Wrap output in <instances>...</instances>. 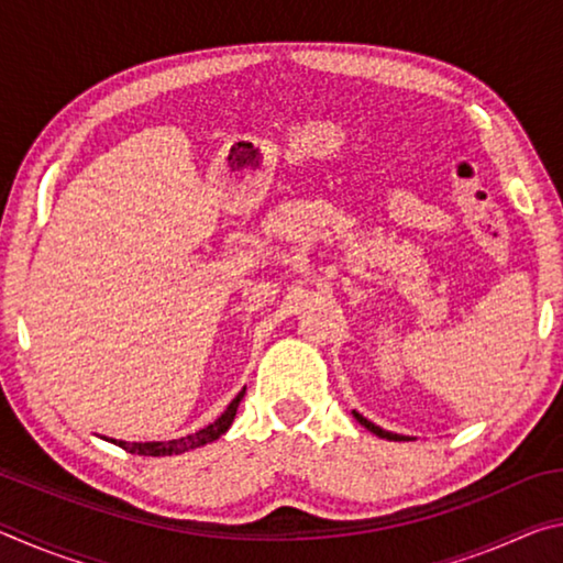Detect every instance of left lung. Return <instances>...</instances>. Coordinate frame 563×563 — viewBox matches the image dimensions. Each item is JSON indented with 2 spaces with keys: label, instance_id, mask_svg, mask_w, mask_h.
I'll use <instances>...</instances> for the list:
<instances>
[{
  "label": "left lung",
  "instance_id": "8db88e82",
  "mask_svg": "<svg viewBox=\"0 0 563 563\" xmlns=\"http://www.w3.org/2000/svg\"><path fill=\"white\" fill-rule=\"evenodd\" d=\"M352 415H355V419H357V422H360L362 427H367V430H369V432H373V434H377V437H383V440H389V442H407V437H402V434H395V432H387V430H383V427H377V424H373V422H369V419H365V417H362L360 412H352Z\"/></svg>",
  "mask_w": 563,
  "mask_h": 563
}]
</instances>
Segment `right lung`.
Masks as SVG:
<instances>
[{
	"label": "right lung",
	"mask_w": 563,
	"mask_h": 563,
	"mask_svg": "<svg viewBox=\"0 0 563 563\" xmlns=\"http://www.w3.org/2000/svg\"><path fill=\"white\" fill-rule=\"evenodd\" d=\"M243 395H245V387L235 395L233 402L225 407V412L218 417L213 424H208V427H203V430H198L194 434L180 437V440H168V442H123V440H111V442L119 444L121 450H126L131 454H141V456H170V454L190 452V450H196V446H203L208 442H216L218 437L228 432V427L233 424L235 412H238V405H241Z\"/></svg>",
	"instance_id": "obj_1"
}]
</instances>
